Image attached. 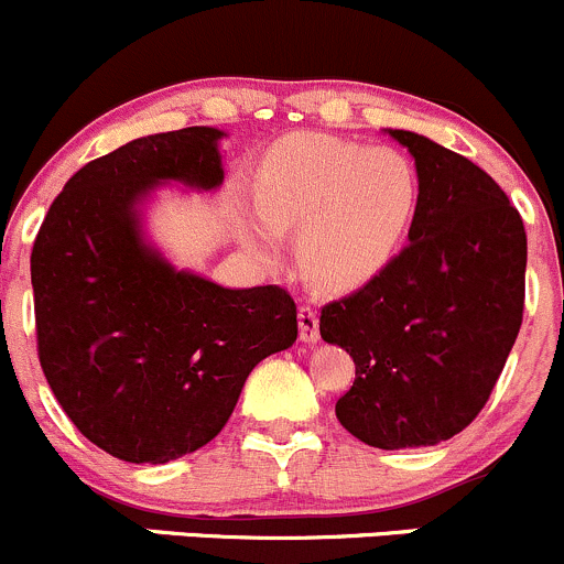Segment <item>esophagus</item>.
Here are the masks:
<instances>
[{
    "label": "esophagus",
    "instance_id": "esophagus-1",
    "mask_svg": "<svg viewBox=\"0 0 564 564\" xmlns=\"http://www.w3.org/2000/svg\"><path fill=\"white\" fill-rule=\"evenodd\" d=\"M299 336L304 345H315L321 339V325H317V312L312 306L299 310Z\"/></svg>",
    "mask_w": 564,
    "mask_h": 564
}]
</instances>
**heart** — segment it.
Masks as SVG:
<instances>
[{
  "label": "heart",
  "mask_w": 564,
  "mask_h": 564,
  "mask_svg": "<svg viewBox=\"0 0 564 564\" xmlns=\"http://www.w3.org/2000/svg\"><path fill=\"white\" fill-rule=\"evenodd\" d=\"M258 203L236 212L254 254L276 258L282 230H301L304 274L323 288L356 290L380 276L408 241L421 178L397 149L299 135L260 173Z\"/></svg>",
  "instance_id": "b5f03b06"
}]
</instances>
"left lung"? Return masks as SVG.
I'll return each mask as SVG.
<instances>
[{"label":"left lung","mask_w":564,"mask_h":564,"mask_svg":"<svg viewBox=\"0 0 564 564\" xmlns=\"http://www.w3.org/2000/svg\"><path fill=\"white\" fill-rule=\"evenodd\" d=\"M386 132L421 178L410 247L323 306L321 336L356 364L336 402L341 426L371 448H426L473 423L508 361L524 312L527 234L475 162L417 132Z\"/></svg>","instance_id":"1"}]
</instances>
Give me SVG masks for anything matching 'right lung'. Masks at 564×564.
<instances>
[{
	"mask_svg": "<svg viewBox=\"0 0 564 564\" xmlns=\"http://www.w3.org/2000/svg\"><path fill=\"white\" fill-rule=\"evenodd\" d=\"M223 138L184 127L91 160L34 241L40 367L78 432L121 462L165 464L212 443L249 371L299 336L282 288L176 269L147 230L156 189L223 187Z\"/></svg>",
	"mask_w": 564,
	"mask_h": 564,
	"instance_id": "right-lung-1",
	"label": "right lung"
}]
</instances>
